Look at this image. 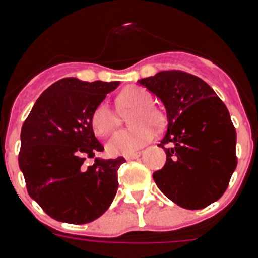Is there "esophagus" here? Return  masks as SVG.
<instances>
[{
  "label": "esophagus",
  "instance_id": "1",
  "mask_svg": "<svg viewBox=\"0 0 258 258\" xmlns=\"http://www.w3.org/2000/svg\"><path fill=\"white\" fill-rule=\"evenodd\" d=\"M141 156V152L138 151V152H133V154H127V155H125V159H126V160H133V159H137V157H140Z\"/></svg>",
  "mask_w": 258,
  "mask_h": 258
}]
</instances>
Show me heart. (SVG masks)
Here are the masks:
<instances>
[{
    "mask_svg": "<svg viewBox=\"0 0 258 258\" xmlns=\"http://www.w3.org/2000/svg\"><path fill=\"white\" fill-rule=\"evenodd\" d=\"M115 103L120 113L126 115L132 111L129 124L133 126L117 132L107 145V151L113 156L133 154L154 138L152 126L160 127L164 124V115L152 104L154 98L151 93L140 85H131L122 89L116 95ZM118 113L106 102L98 104L90 117L94 133L99 137H107L113 133L121 122Z\"/></svg>",
    "mask_w": 258,
    "mask_h": 258,
    "instance_id": "heart-1",
    "label": "heart"
}]
</instances>
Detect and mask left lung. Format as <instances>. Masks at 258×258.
<instances>
[{
    "label": "left lung",
    "instance_id": "1",
    "mask_svg": "<svg viewBox=\"0 0 258 258\" xmlns=\"http://www.w3.org/2000/svg\"><path fill=\"white\" fill-rule=\"evenodd\" d=\"M138 83L160 98L168 117L159 143L166 161L154 173L155 183L182 208H206L222 197L238 164L229 109L206 81L183 71H161Z\"/></svg>",
    "mask_w": 258,
    "mask_h": 258
}]
</instances>
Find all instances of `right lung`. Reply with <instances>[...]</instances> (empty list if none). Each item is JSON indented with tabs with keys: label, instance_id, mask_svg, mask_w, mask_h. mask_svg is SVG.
<instances>
[{
	"label": "right lung",
	"instance_id": "1",
	"mask_svg": "<svg viewBox=\"0 0 258 258\" xmlns=\"http://www.w3.org/2000/svg\"><path fill=\"white\" fill-rule=\"evenodd\" d=\"M118 81L61 79L45 90L35 103L20 133L19 168L29 197L46 214L60 222L83 225L101 217L117 192V170L122 156L86 157L103 151L90 117Z\"/></svg>",
	"mask_w": 258,
	"mask_h": 258
}]
</instances>
